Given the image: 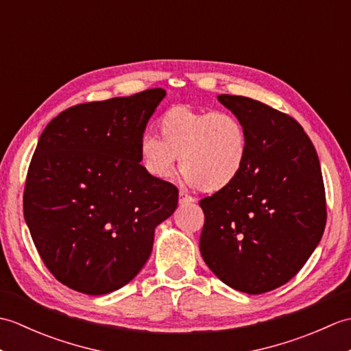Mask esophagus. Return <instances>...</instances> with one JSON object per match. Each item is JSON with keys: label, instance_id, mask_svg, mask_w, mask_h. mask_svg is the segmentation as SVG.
<instances>
[{"label": "esophagus", "instance_id": "1", "mask_svg": "<svg viewBox=\"0 0 351 351\" xmlns=\"http://www.w3.org/2000/svg\"><path fill=\"white\" fill-rule=\"evenodd\" d=\"M193 202H195V199L189 196L187 193L180 191V205H187V204H193Z\"/></svg>", "mask_w": 351, "mask_h": 351}]
</instances>
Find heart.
I'll use <instances>...</instances> for the list:
<instances>
[{"label": "heart", "instance_id": "1", "mask_svg": "<svg viewBox=\"0 0 351 351\" xmlns=\"http://www.w3.org/2000/svg\"><path fill=\"white\" fill-rule=\"evenodd\" d=\"M158 131L161 138L145 134L138 141L140 166L156 180H169L181 156L185 184L220 193L247 167V128L228 111L173 107L160 117Z\"/></svg>", "mask_w": 351, "mask_h": 351}]
</instances>
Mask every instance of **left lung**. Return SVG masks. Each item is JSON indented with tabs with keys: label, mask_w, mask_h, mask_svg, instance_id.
Here are the masks:
<instances>
[{
	"label": "left lung",
	"mask_w": 351,
	"mask_h": 351,
	"mask_svg": "<svg viewBox=\"0 0 351 351\" xmlns=\"http://www.w3.org/2000/svg\"><path fill=\"white\" fill-rule=\"evenodd\" d=\"M217 99L250 137L249 161L232 187L199 202L200 253L228 287L263 294L300 271L326 226L318 155L299 122L244 96Z\"/></svg>",
	"instance_id": "8db88e82"
}]
</instances>
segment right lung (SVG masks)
Returning a JSON list of instances; mask_svg holds the SVG:
<instances>
[{"instance_id":"1","label":"right lung","mask_w":351,"mask_h":351,"mask_svg":"<svg viewBox=\"0 0 351 351\" xmlns=\"http://www.w3.org/2000/svg\"><path fill=\"white\" fill-rule=\"evenodd\" d=\"M164 98V88H151L80 104L37 141L25 223L48 270L78 293L102 295L131 282L151 256L156 226L176 210L178 189L138 162V141Z\"/></svg>"}]
</instances>
